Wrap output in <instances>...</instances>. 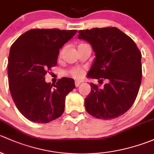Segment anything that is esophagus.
<instances>
[{
    "label": "esophagus",
    "mask_w": 154,
    "mask_h": 154,
    "mask_svg": "<svg viewBox=\"0 0 154 154\" xmlns=\"http://www.w3.org/2000/svg\"><path fill=\"white\" fill-rule=\"evenodd\" d=\"M81 83H82V82H79V81H76V82H75V87H76V88H78V87H79V85H80Z\"/></svg>",
    "instance_id": "34e87169"
}]
</instances>
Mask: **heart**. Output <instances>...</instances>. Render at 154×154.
<instances>
[{"mask_svg": "<svg viewBox=\"0 0 154 154\" xmlns=\"http://www.w3.org/2000/svg\"><path fill=\"white\" fill-rule=\"evenodd\" d=\"M69 75H71L75 79H79V78H81L83 75L84 70L80 67H75L71 69L69 71Z\"/></svg>", "mask_w": 154, "mask_h": 154, "instance_id": "1", "label": "heart"}]
</instances>
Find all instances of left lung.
I'll return each mask as SVG.
<instances>
[{"mask_svg":"<svg viewBox=\"0 0 154 154\" xmlns=\"http://www.w3.org/2000/svg\"><path fill=\"white\" fill-rule=\"evenodd\" d=\"M79 33L78 38L90 43L96 55L88 77L107 82L101 88L90 84L85 109L100 119L117 118L131 108L137 96L142 82L141 52L116 27L79 30Z\"/></svg>","mask_w":154,"mask_h":154,"instance_id":"1","label":"left lung"}]
</instances>
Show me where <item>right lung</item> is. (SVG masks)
<instances>
[{
	"label": "right lung",
	"instance_id": "add662e5",
	"mask_svg": "<svg viewBox=\"0 0 154 154\" xmlns=\"http://www.w3.org/2000/svg\"><path fill=\"white\" fill-rule=\"evenodd\" d=\"M77 30L33 29L11 46L8 64L9 86L20 113L29 121L47 123L64 111L66 95L75 88L74 80L64 77L55 85L47 83L45 75L56 66L59 49Z\"/></svg>",
	"mask_w": 154,
	"mask_h": 154
}]
</instances>
